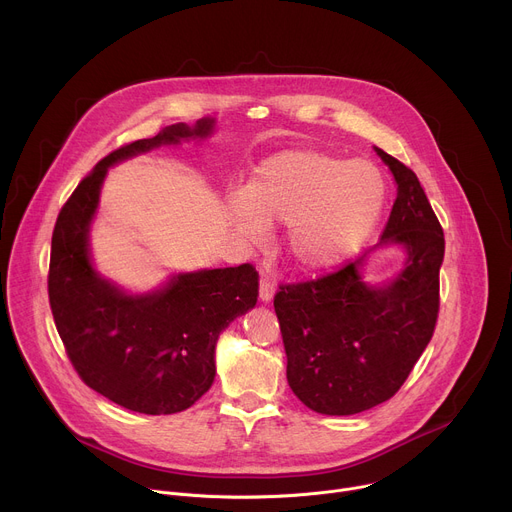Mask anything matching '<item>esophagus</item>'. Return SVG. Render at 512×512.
<instances>
[{"label": "esophagus", "mask_w": 512, "mask_h": 512, "mask_svg": "<svg viewBox=\"0 0 512 512\" xmlns=\"http://www.w3.org/2000/svg\"><path fill=\"white\" fill-rule=\"evenodd\" d=\"M273 294H275V288H273V282L269 280V277H261V282H259V300L263 302V304H269L271 300H273Z\"/></svg>", "instance_id": "34e87169"}]
</instances>
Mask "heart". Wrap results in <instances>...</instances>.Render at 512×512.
<instances>
[{"label": "heart", "instance_id": "b5f03b06", "mask_svg": "<svg viewBox=\"0 0 512 512\" xmlns=\"http://www.w3.org/2000/svg\"><path fill=\"white\" fill-rule=\"evenodd\" d=\"M384 200L386 183L374 163L286 149L255 167L228 208L249 241H259L269 224H286L288 259L302 271H322L343 263L371 237Z\"/></svg>", "mask_w": 512, "mask_h": 512}]
</instances>
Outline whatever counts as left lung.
Here are the masks:
<instances>
[{
    "label": "left lung",
    "instance_id": "1",
    "mask_svg": "<svg viewBox=\"0 0 512 512\" xmlns=\"http://www.w3.org/2000/svg\"><path fill=\"white\" fill-rule=\"evenodd\" d=\"M396 181L382 241L337 273L282 286L273 306L288 355V384L314 412L347 416L390 400L429 345L439 312L443 228L412 169L374 147ZM398 246L399 273L362 280L368 257Z\"/></svg>",
    "mask_w": 512,
    "mask_h": 512
}]
</instances>
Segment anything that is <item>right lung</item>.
<instances>
[{
    "mask_svg": "<svg viewBox=\"0 0 512 512\" xmlns=\"http://www.w3.org/2000/svg\"><path fill=\"white\" fill-rule=\"evenodd\" d=\"M216 118L171 124L104 157L63 206L51 245L49 300L59 337L81 380L122 408L175 414L216 378V343L259 296L253 265L171 273L149 292H128L91 259V224L108 169L165 145L204 141Z\"/></svg>",
    "mask_w": 512,
    "mask_h": 512,
    "instance_id": "1",
    "label": "right lung"
}]
</instances>
